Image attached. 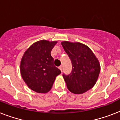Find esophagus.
<instances>
[{
	"instance_id": "obj_1",
	"label": "esophagus",
	"mask_w": 120,
	"mask_h": 120,
	"mask_svg": "<svg viewBox=\"0 0 120 120\" xmlns=\"http://www.w3.org/2000/svg\"><path fill=\"white\" fill-rule=\"evenodd\" d=\"M59 69H60V70L62 71V69H63V67H62V66H60V67H59Z\"/></svg>"
}]
</instances>
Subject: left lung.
<instances>
[{
    "mask_svg": "<svg viewBox=\"0 0 120 120\" xmlns=\"http://www.w3.org/2000/svg\"><path fill=\"white\" fill-rule=\"evenodd\" d=\"M61 43L72 65L71 73L63 74L68 89L75 94L85 93L95 85L98 78V60L91 49L84 44L67 41Z\"/></svg>",
    "mask_w": 120,
    "mask_h": 120,
    "instance_id": "left-lung-1",
    "label": "left lung"
}]
</instances>
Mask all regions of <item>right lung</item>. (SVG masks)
<instances>
[{"mask_svg":"<svg viewBox=\"0 0 120 120\" xmlns=\"http://www.w3.org/2000/svg\"><path fill=\"white\" fill-rule=\"evenodd\" d=\"M57 41L40 40L25 51L20 63V73L25 83L37 93H47L52 88L61 71L53 64L51 51Z\"/></svg>","mask_w":120,"mask_h":120,"instance_id":"add662e5","label":"right lung"}]
</instances>
